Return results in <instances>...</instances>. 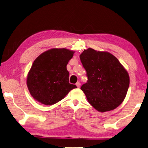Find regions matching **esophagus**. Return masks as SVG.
I'll list each match as a JSON object with an SVG mask.
<instances>
[{
	"mask_svg": "<svg viewBox=\"0 0 148 148\" xmlns=\"http://www.w3.org/2000/svg\"><path fill=\"white\" fill-rule=\"evenodd\" d=\"M76 86H77V88H80V85H81V84H80V83L79 82H77L76 83Z\"/></svg>",
	"mask_w": 148,
	"mask_h": 148,
	"instance_id": "34e87169",
	"label": "esophagus"
}]
</instances>
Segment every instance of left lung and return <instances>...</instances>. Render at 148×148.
<instances>
[{
  "label": "left lung",
  "mask_w": 148,
  "mask_h": 148,
  "mask_svg": "<svg viewBox=\"0 0 148 148\" xmlns=\"http://www.w3.org/2000/svg\"><path fill=\"white\" fill-rule=\"evenodd\" d=\"M88 81L80 89L91 106L100 112L117 108L126 97L130 86L126 69L114 55L92 48L80 54Z\"/></svg>",
  "instance_id": "obj_1"
}]
</instances>
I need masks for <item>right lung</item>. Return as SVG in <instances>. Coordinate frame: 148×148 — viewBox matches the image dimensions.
Wrapping results in <instances>:
<instances>
[{"label": "right lung", "mask_w": 148, "mask_h": 148, "mask_svg": "<svg viewBox=\"0 0 148 148\" xmlns=\"http://www.w3.org/2000/svg\"><path fill=\"white\" fill-rule=\"evenodd\" d=\"M74 53L66 48H54L37 57L27 77V85L34 99L45 105H53L77 88L69 83L66 68Z\"/></svg>", "instance_id": "1"}]
</instances>
